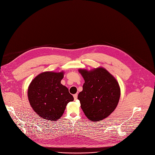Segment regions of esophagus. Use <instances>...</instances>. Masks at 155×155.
<instances>
[{"label":"esophagus","mask_w":155,"mask_h":155,"mask_svg":"<svg viewBox=\"0 0 155 155\" xmlns=\"http://www.w3.org/2000/svg\"><path fill=\"white\" fill-rule=\"evenodd\" d=\"M73 97H74V100H76L77 98H78V94H74V95H73Z\"/></svg>","instance_id":"obj_1"}]
</instances>
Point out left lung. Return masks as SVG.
I'll return each mask as SVG.
<instances>
[{
  "mask_svg": "<svg viewBox=\"0 0 155 155\" xmlns=\"http://www.w3.org/2000/svg\"><path fill=\"white\" fill-rule=\"evenodd\" d=\"M85 82L78 97L85 116L92 121L109 117L115 109L120 97L118 81L107 70L79 69Z\"/></svg>",
  "mask_w": 155,
  "mask_h": 155,
  "instance_id": "8db88e82",
  "label": "left lung"
}]
</instances>
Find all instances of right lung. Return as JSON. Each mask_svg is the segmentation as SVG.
I'll use <instances>...</instances> for the list:
<instances>
[{"mask_svg": "<svg viewBox=\"0 0 155 155\" xmlns=\"http://www.w3.org/2000/svg\"><path fill=\"white\" fill-rule=\"evenodd\" d=\"M64 71H45L37 75L27 91L30 105L39 117L56 121L64 113L67 104L74 100L67 87L61 84Z\"/></svg>", "mask_w": 155, "mask_h": 155, "instance_id": "right-lung-1", "label": "right lung"}]
</instances>
